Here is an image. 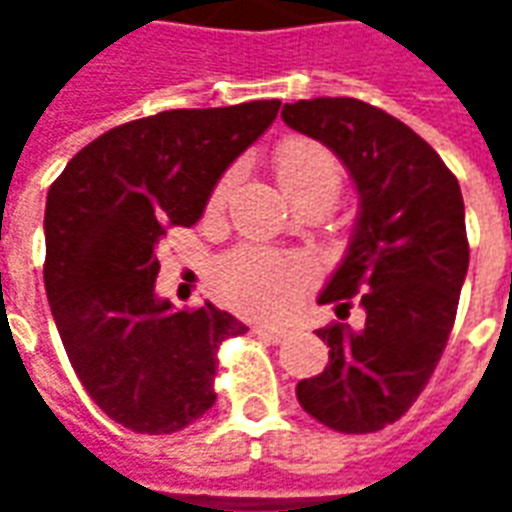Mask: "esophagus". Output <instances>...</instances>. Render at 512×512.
<instances>
[{
  "mask_svg": "<svg viewBox=\"0 0 512 512\" xmlns=\"http://www.w3.org/2000/svg\"><path fill=\"white\" fill-rule=\"evenodd\" d=\"M252 332H255L260 340H266V343H282V340L288 337V329H277V326H255Z\"/></svg>",
  "mask_w": 512,
  "mask_h": 512,
  "instance_id": "esophagus-1",
  "label": "esophagus"
}]
</instances>
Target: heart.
<instances>
[{
	"label": "heart",
	"mask_w": 512,
	"mask_h": 512,
	"mask_svg": "<svg viewBox=\"0 0 512 512\" xmlns=\"http://www.w3.org/2000/svg\"><path fill=\"white\" fill-rule=\"evenodd\" d=\"M274 172L282 191L293 205H323L329 208L343 189V164L329 147L304 136H290L274 153ZM233 175H224L211 191L208 211H219L227 200ZM213 282L227 307L274 318L310 282V266L299 255L274 252L263 246H238L216 263Z\"/></svg>",
	"instance_id": "heart-1"
}]
</instances>
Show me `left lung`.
Instances as JSON below:
<instances>
[{
	"label": "left lung",
	"mask_w": 512,
	"mask_h": 512,
	"mask_svg": "<svg viewBox=\"0 0 512 512\" xmlns=\"http://www.w3.org/2000/svg\"><path fill=\"white\" fill-rule=\"evenodd\" d=\"M293 131L318 139L354 178L359 216L343 263L318 296L337 318L321 376L299 381L301 408L340 433H376L406 414L450 340L469 241L458 178L406 123L356 98L282 106Z\"/></svg>",
	"instance_id": "left-lung-1"
}]
</instances>
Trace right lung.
Instances as JSON below:
<instances>
[{"mask_svg":"<svg viewBox=\"0 0 512 512\" xmlns=\"http://www.w3.org/2000/svg\"><path fill=\"white\" fill-rule=\"evenodd\" d=\"M279 101L169 109L82 147L46 197L43 282L76 376L106 417L175 433L216 400V351L246 326L205 301L156 296L158 241L191 227L224 169L263 134Z\"/></svg>","mask_w":512,"mask_h":512,"instance_id":"1","label":"right lung"}]
</instances>
